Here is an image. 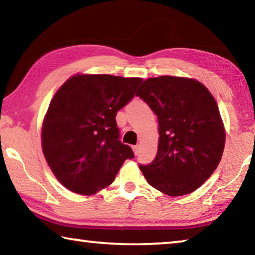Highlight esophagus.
Wrapping results in <instances>:
<instances>
[{"label":"esophagus","instance_id":"1","mask_svg":"<svg viewBox=\"0 0 255 255\" xmlns=\"http://www.w3.org/2000/svg\"><path fill=\"white\" fill-rule=\"evenodd\" d=\"M131 148L133 150V153H135V155H137L138 152H139V146H138V145H133Z\"/></svg>","mask_w":255,"mask_h":255}]
</instances>
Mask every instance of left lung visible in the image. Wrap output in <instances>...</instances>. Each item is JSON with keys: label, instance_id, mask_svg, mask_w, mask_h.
Returning a JSON list of instances; mask_svg holds the SVG:
<instances>
[{"label": "left lung", "instance_id": "8db88e82", "mask_svg": "<svg viewBox=\"0 0 255 255\" xmlns=\"http://www.w3.org/2000/svg\"><path fill=\"white\" fill-rule=\"evenodd\" d=\"M136 96L158 120L156 156L139 164L147 182L172 197L195 191L218 166L225 146L214 97L200 82L175 76L146 80Z\"/></svg>", "mask_w": 255, "mask_h": 255}]
</instances>
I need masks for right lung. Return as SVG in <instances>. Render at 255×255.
<instances>
[{
    "label": "right lung",
    "instance_id": "obj_1",
    "mask_svg": "<svg viewBox=\"0 0 255 255\" xmlns=\"http://www.w3.org/2000/svg\"><path fill=\"white\" fill-rule=\"evenodd\" d=\"M143 80L114 75H76L51 100L42 125V150L56 178L80 195H93L114 182L132 149L119 140L117 112Z\"/></svg>",
    "mask_w": 255,
    "mask_h": 255
}]
</instances>
